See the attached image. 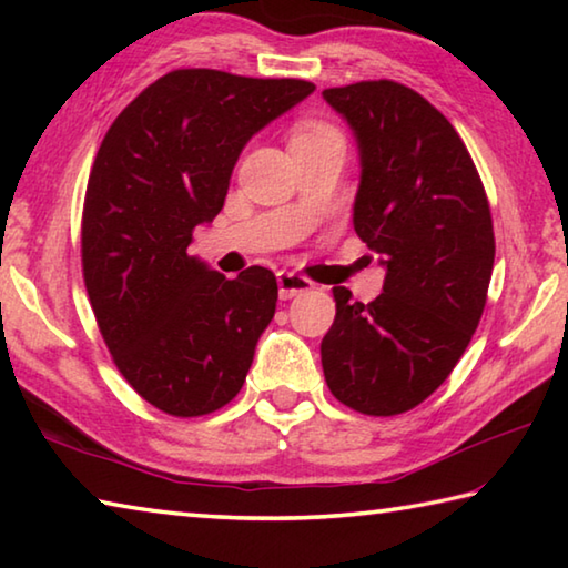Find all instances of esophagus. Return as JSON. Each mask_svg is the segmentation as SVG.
Here are the masks:
<instances>
[{
  "mask_svg": "<svg viewBox=\"0 0 568 568\" xmlns=\"http://www.w3.org/2000/svg\"><path fill=\"white\" fill-rule=\"evenodd\" d=\"M313 287V283L307 281V277L297 275V273H287V271H281L277 273V293H281L283 301H287V297H295L301 293H307Z\"/></svg>",
  "mask_w": 568,
  "mask_h": 568,
  "instance_id": "esophagus-1",
  "label": "esophagus"
}]
</instances>
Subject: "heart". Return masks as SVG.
I'll return each instance as SVG.
<instances>
[{"label":"heart","instance_id":"obj_1","mask_svg":"<svg viewBox=\"0 0 568 568\" xmlns=\"http://www.w3.org/2000/svg\"><path fill=\"white\" fill-rule=\"evenodd\" d=\"M321 134H331V130L321 128V124H303V128H297L293 140H313V138H321Z\"/></svg>","mask_w":568,"mask_h":568}]
</instances>
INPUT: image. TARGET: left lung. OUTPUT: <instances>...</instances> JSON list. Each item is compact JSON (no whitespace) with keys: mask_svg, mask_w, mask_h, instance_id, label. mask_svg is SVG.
Returning a JSON list of instances; mask_svg holds the SVG:
<instances>
[{"mask_svg":"<svg viewBox=\"0 0 568 568\" xmlns=\"http://www.w3.org/2000/svg\"><path fill=\"white\" fill-rule=\"evenodd\" d=\"M323 100L358 142L353 227L386 267L371 303L333 287L325 383L353 410L396 416L448 378L478 328L496 253L491 210L464 140L418 92L378 80L323 90Z\"/></svg>","mask_w":568,"mask_h":568,"instance_id":"1","label":"left lung"}]
</instances>
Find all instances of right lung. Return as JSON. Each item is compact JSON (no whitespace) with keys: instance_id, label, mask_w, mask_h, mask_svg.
I'll use <instances>...</instances> for the list:
<instances>
[{"instance_id":"right-lung-1","label":"right lung","mask_w":568,"mask_h":568,"mask_svg":"<svg viewBox=\"0 0 568 568\" xmlns=\"http://www.w3.org/2000/svg\"><path fill=\"white\" fill-rule=\"evenodd\" d=\"M313 90L305 80L175 70L104 134L84 195V285L120 373L170 416L233 400L273 321L267 267L227 281L187 247L223 210L250 138Z\"/></svg>"}]
</instances>
